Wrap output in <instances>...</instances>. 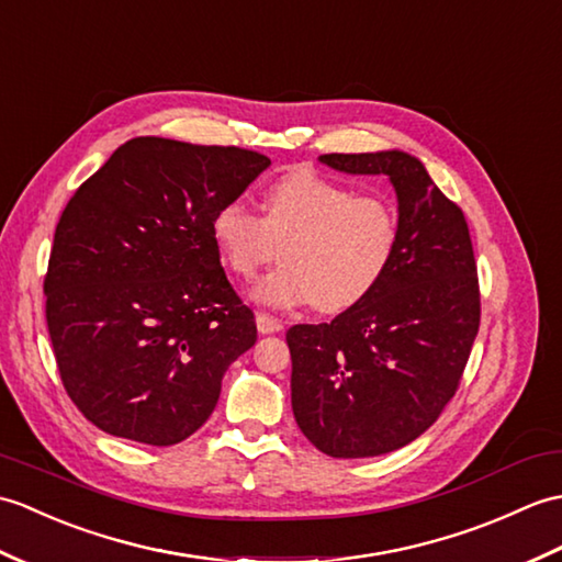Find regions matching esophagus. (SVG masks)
<instances>
[{"instance_id":"1","label":"esophagus","mask_w":562,"mask_h":562,"mask_svg":"<svg viewBox=\"0 0 562 562\" xmlns=\"http://www.w3.org/2000/svg\"><path fill=\"white\" fill-rule=\"evenodd\" d=\"M257 329H259L261 334H277V331L283 329V322H281L279 317H273V315L259 313V315H257Z\"/></svg>"}]
</instances>
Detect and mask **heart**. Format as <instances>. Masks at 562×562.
Wrapping results in <instances>:
<instances>
[{
  "label": "heart",
  "mask_w": 562,
  "mask_h": 562,
  "mask_svg": "<svg viewBox=\"0 0 562 562\" xmlns=\"http://www.w3.org/2000/svg\"><path fill=\"white\" fill-rule=\"evenodd\" d=\"M261 209L257 216L243 199H228L209 221L223 265L243 279L277 259L283 245L285 265L249 291L261 305L315 303L322 313H344L363 303L394 265L398 216L384 196L297 168L267 187Z\"/></svg>",
  "instance_id": "obj_1"
}]
</instances>
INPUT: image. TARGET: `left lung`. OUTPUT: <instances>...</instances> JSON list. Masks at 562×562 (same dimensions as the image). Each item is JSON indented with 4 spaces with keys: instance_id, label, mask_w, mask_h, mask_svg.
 Returning <instances> with one entry per match:
<instances>
[{
    "instance_id": "1",
    "label": "left lung",
    "mask_w": 562,
    "mask_h": 562,
    "mask_svg": "<svg viewBox=\"0 0 562 562\" xmlns=\"http://www.w3.org/2000/svg\"><path fill=\"white\" fill-rule=\"evenodd\" d=\"M351 176H386L398 202V249L384 281L329 324H295L291 402L319 452L360 459L426 432L454 396L481 322L467 218L404 151L324 154Z\"/></svg>"
}]
</instances>
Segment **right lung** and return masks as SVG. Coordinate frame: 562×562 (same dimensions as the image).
<instances>
[{
    "label": "right lung",
    "mask_w": 562,
    "mask_h": 562,
    "mask_svg": "<svg viewBox=\"0 0 562 562\" xmlns=\"http://www.w3.org/2000/svg\"><path fill=\"white\" fill-rule=\"evenodd\" d=\"M269 164L238 146L136 136L69 199L45 317L61 384L95 428L168 447L216 408L257 324L226 279L209 221Z\"/></svg>",
    "instance_id": "1"
}]
</instances>
